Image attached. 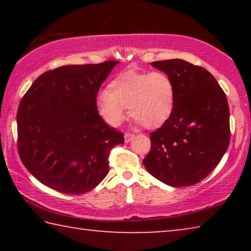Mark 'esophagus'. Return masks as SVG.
I'll return each mask as SVG.
<instances>
[{
    "label": "esophagus",
    "mask_w": 251,
    "mask_h": 251,
    "mask_svg": "<svg viewBox=\"0 0 251 251\" xmlns=\"http://www.w3.org/2000/svg\"><path fill=\"white\" fill-rule=\"evenodd\" d=\"M134 134H131V133H125V135H124V137H125V142L126 143H129L131 139L134 138Z\"/></svg>",
    "instance_id": "34e87169"
}]
</instances>
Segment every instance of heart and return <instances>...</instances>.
Listing matches in <instances>:
<instances>
[{
    "label": "heart",
    "instance_id": "obj_1",
    "mask_svg": "<svg viewBox=\"0 0 251 251\" xmlns=\"http://www.w3.org/2000/svg\"><path fill=\"white\" fill-rule=\"evenodd\" d=\"M175 106V87L160 71H127L117 75L108 88L100 92L95 108L100 120L118 127L126 120L127 108L138 124L158 128L171 117Z\"/></svg>",
    "mask_w": 251,
    "mask_h": 251
}]
</instances>
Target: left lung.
<instances>
[{
	"instance_id": "left-lung-1",
	"label": "left lung",
	"mask_w": 251,
	"mask_h": 251,
	"mask_svg": "<svg viewBox=\"0 0 251 251\" xmlns=\"http://www.w3.org/2000/svg\"><path fill=\"white\" fill-rule=\"evenodd\" d=\"M151 65L172 78L175 106L168 121L151 133V148L143 164L164 184L193 186L214 171L228 148L226 94L201 66L178 58Z\"/></svg>"
}]
</instances>
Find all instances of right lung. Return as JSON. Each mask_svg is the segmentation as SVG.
<instances>
[{
  "label": "right lung",
  "mask_w": 251,
  "mask_h": 251,
  "mask_svg": "<svg viewBox=\"0 0 251 251\" xmlns=\"http://www.w3.org/2000/svg\"><path fill=\"white\" fill-rule=\"evenodd\" d=\"M117 61L45 72L21 100L18 151L27 171L59 193L82 195L108 174V156L124 135L97 115L100 85Z\"/></svg>",
  "instance_id": "1"
}]
</instances>
